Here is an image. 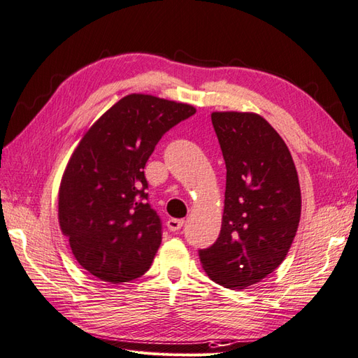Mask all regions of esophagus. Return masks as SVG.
Returning a JSON list of instances; mask_svg holds the SVG:
<instances>
[{
    "instance_id": "34e87169",
    "label": "esophagus",
    "mask_w": 358,
    "mask_h": 358,
    "mask_svg": "<svg viewBox=\"0 0 358 358\" xmlns=\"http://www.w3.org/2000/svg\"><path fill=\"white\" fill-rule=\"evenodd\" d=\"M184 220L182 219H169L167 220V228L171 231V232H176V231H179L182 226H184Z\"/></svg>"
}]
</instances>
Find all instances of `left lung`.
Segmentation results:
<instances>
[{
  "label": "left lung",
  "instance_id": "left-lung-1",
  "mask_svg": "<svg viewBox=\"0 0 358 358\" xmlns=\"http://www.w3.org/2000/svg\"><path fill=\"white\" fill-rule=\"evenodd\" d=\"M226 164L219 238L199 250L206 275L226 289L264 280L287 257L301 219L299 179L289 147L249 112H213Z\"/></svg>",
  "mask_w": 358,
  "mask_h": 358
}]
</instances>
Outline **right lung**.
Returning a JSON list of instances; mask_svg holds the SVG:
<instances>
[{
  "mask_svg": "<svg viewBox=\"0 0 358 358\" xmlns=\"http://www.w3.org/2000/svg\"><path fill=\"white\" fill-rule=\"evenodd\" d=\"M196 109L130 94L103 113L69 159L59 189V223L77 263L101 281L136 280L150 268L162 223L144 176L156 144Z\"/></svg>",
  "mask_w": 358,
  "mask_h": 358,
  "instance_id": "obj_1",
  "label": "right lung"
}]
</instances>
